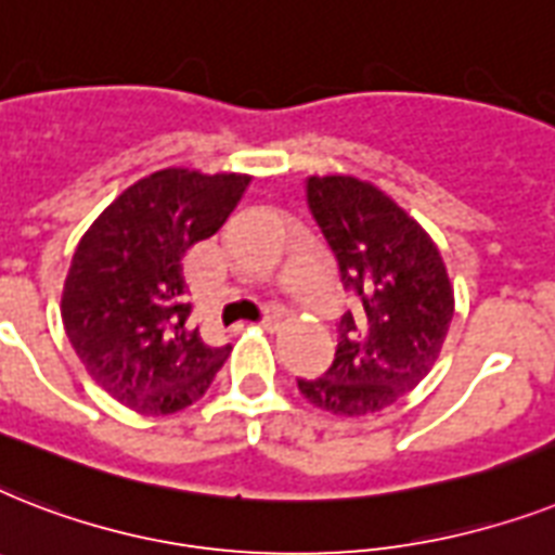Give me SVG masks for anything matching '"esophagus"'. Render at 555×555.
Returning a JSON list of instances; mask_svg holds the SVG:
<instances>
[{
    "instance_id": "1",
    "label": "esophagus",
    "mask_w": 555,
    "mask_h": 555,
    "mask_svg": "<svg viewBox=\"0 0 555 555\" xmlns=\"http://www.w3.org/2000/svg\"><path fill=\"white\" fill-rule=\"evenodd\" d=\"M278 321H281V312H278V309H272V312L266 314L263 321H260V326H263V330H274V326H278Z\"/></svg>"
}]
</instances>
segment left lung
Masks as SVG:
<instances>
[{
    "mask_svg": "<svg viewBox=\"0 0 555 555\" xmlns=\"http://www.w3.org/2000/svg\"><path fill=\"white\" fill-rule=\"evenodd\" d=\"M306 203L338 260L354 309L340 318L335 361L300 378V396L332 415H372L427 378L453 321V283L436 241L378 185L309 177Z\"/></svg>",
    "mask_w": 555,
    "mask_h": 555,
    "instance_id": "left-lung-1",
    "label": "left lung"
}]
</instances>
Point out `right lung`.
<instances>
[{
    "mask_svg": "<svg viewBox=\"0 0 555 555\" xmlns=\"http://www.w3.org/2000/svg\"><path fill=\"white\" fill-rule=\"evenodd\" d=\"M249 175L163 168L82 234L62 286V326L88 375L140 415H171L211 387L232 347L189 323L183 260L241 203Z\"/></svg>",
    "mask_w": 555,
    "mask_h": 555,
    "instance_id": "add662e5",
    "label": "right lung"
}]
</instances>
